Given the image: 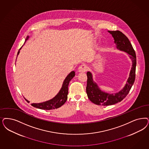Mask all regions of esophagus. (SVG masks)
Here are the masks:
<instances>
[{
  "instance_id": "34e87169",
  "label": "esophagus",
  "mask_w": 149,
  "mask_h": 149,
  "mask_svg": "<svg viewBox=\"0 0 149 149\" xmlns=\"http://www.w3.org/2000/svg\"><path fill=\"white\" fill-rule=\"evenodd\" d=\"M87 70H88V67L87 65H86L85 64H82L79 68L78 72H86Z\"/></svg>"
}]
</instances>
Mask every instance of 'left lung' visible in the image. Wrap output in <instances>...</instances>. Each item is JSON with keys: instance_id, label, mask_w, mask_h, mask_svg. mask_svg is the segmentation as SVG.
<instances>
[{"instance_id": "1", "label": "left lung", "mask_w": 149, "mask_h": 149, "mask_svg": "<svg viewBox=\"0 0 149 149\" xmlns=\"http://www.w3.org/2000/svg\"><path fill=\"white\" fill-rule=\"evenodd\" d=\"M114 38V43L118 50L125 52L129 54L132 62V67L129 73L128 79L123 88L118 93H109L102 91L97 84L93 79L90 72H87V97L92 102L102 106H109L120 102L128 94L133 85L135 79V69L136 65V54L133 46L127 37L119 31H108Z\"/></svg>"}]
</instances>
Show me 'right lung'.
<instances>
[{
	"instance_id": "add662e5",
	"label": "right lung",
	"mask_w": 149,
	"mask_h": 149,
	"mask_svg": "<svg viewBox=\"0 0 149 149\" xmlns=\"http://www.w3.org/2000/svg\"><path fill=\"white\" fill-rule=\"evenodd\" d=\"M29 38V36H27L26 37L25 39V42ZM24 43V44H25ZM22 46L21 47L20 49L17 52V56L19 55L20 53V50L22 48ZM17 59V57H16ZM75 72L74 71H72L70 72L68 75L65 79H64L63 85H62V88L59 91V93L56 94L55 97L52 98L51 100L47 101L45 102L42 103H33L31 104V105L37 108H39L41 109H44V110H51V109H54L56 108H59L61 107L62 105H63L65 102L67 101V98H68V86L69 84L70 81L73 77H75ZM26 100V101L27 102H30L27 100Z\"/></svg>"
}]
</instances>
